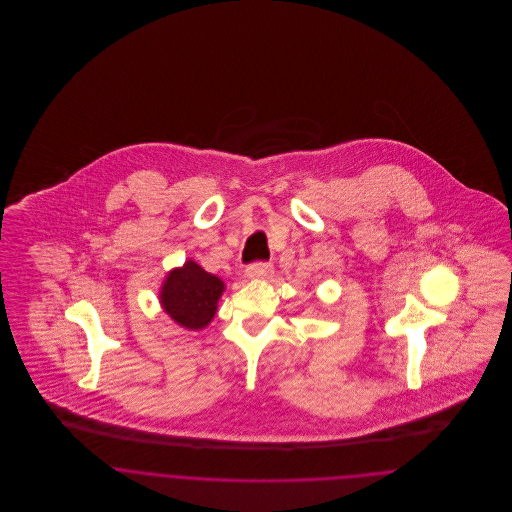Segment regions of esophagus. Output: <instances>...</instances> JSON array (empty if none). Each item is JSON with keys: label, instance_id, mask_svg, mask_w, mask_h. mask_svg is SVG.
Returning a JSON list of instances; mask_svg holds the SVG:
<instances>
[{"label": "esophagus", "instance_id": "34e87169", "mask_svg": "<svg viewBox=\"0 0 512 512\" xmlns=\"http://www.w3.org/2000/svg\"><path fill=\"white\" fill-rule=\"evenodd\" d=\"M272 272V265L265 263V261H255L251 263L247 270H245V276L247 278H267Z\"/></svg>", "mask_w": 512, "mask_h": 512}]
</instances>
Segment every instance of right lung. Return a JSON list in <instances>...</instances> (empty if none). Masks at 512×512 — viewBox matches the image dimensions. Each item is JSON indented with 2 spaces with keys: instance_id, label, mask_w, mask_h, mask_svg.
Wrapping results in <instances>:
<instances>
[{
  "instance_id": "obj_1",
  "label": "right lung",
  "mask_w": 512,
  "mask_h": 512,
  "mask_svg": "<svg viewBox=\"0 0 512 512\" xmlns=\"http://www.w3.org/2000/svg\"><path fill=\"white\" fill-rule=\"evenodd\" d=\"M224 290L222 280L205 272L194 261L176 268L167 276L161 303L180 326L199 330L205 328L217 313V301Z\"/></svg>"
}]
</instances>
